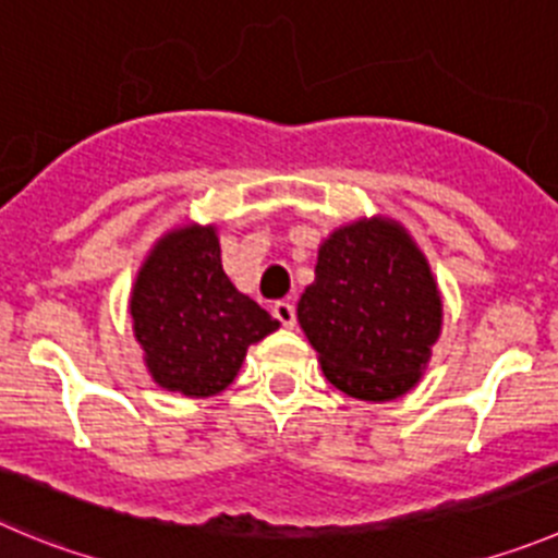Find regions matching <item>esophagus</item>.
Listing matches in <instances>:
<instances>
[{"label": "esophagus", "mask_w": 558, "mask_h": 558, "mask_svg": "<svg viewBox=\"0 0 558 558\" xmlns=\"http://www.w3.org/2000/svg\"><path fill=\"white\" fill-rule=\"evenodd\" d=\"M272 314L283 327H294L296 311H294V303H289V300H278V303L272 305Z\"/></svg>", "instance_id": "1"}]
</instances>
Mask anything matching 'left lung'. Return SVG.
Instances as JSON below:
<instances>
[{"label": "left lung", "mask_w": 558, "mask_h": 558, "mask_svg": "<svg viewBox=\"0 0 558 558\" xmlns=\"http://www.w3.org/2000/svg\"><path fill=\"white\" fill-rule=\"evenodd\" d=\"M296 319L325 377L347 397L390 402L421 379L444 325L424 253L399 222L372 217L322 242Z\"/></svg>", "instance_id": "8db88e82"}]
</instances>
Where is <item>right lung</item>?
Wrapping results in <instances>:
<instances>
[{"label": "right lung", "mask_w": 558, "mask_h": 558, "mask_svg": "<svg viewBox=\"0 0 558 558\" xmlns=\"http://www.w3.org/2000/svg\"><path fill=\"white\" fill-rule=\"evenodd\" d=\"M129 311L154 383L192 399L226 390L250 343L280 327L222 272L217 228L195 222L154 244Z\"/></svg>", "instance_id": "1"}]
</instances>
